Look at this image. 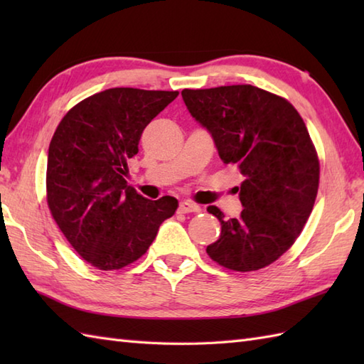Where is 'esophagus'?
Returning a JSON list of instances; mask_svg holds the SVG:
<instances>
[{
	"label": "esophagus",
	"instance_id": "obj_1",
	"mask_svg": "<svg viewBox=\"0 0 364 364\" xmlns=\"http://www.w3.org/2000/svg\"><path fill=\"white\" fill-rule=\"evenodd\" d=\"M178 211L180 213H200L202 211V206L197 205V203H192L189 202V200H183V202L180 203V206H178Z\"/></svg>",
	"mask_w": 364,
	"mask_h": 364
}]
</instances>
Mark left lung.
Listing matches in <instances>:
<instances>
[{
	"label": "left lung",
	"instance_id": "1",
	"mask_svg": "<svg viewBox=\"0 0 364 364\" xmlns=\"http://www.w3.org/2000/svg\"><path fill=\"white\" fill-rule=\"evenodd\" d=\"M181 95L220 159L244 175L237 219L208 206L222 231L206 253L237 272L272 264L296 242L318 196L319 159L305 122L288 100L250 84L184 89Z\"/></svg>",
	"mask_w": 364,
	"mask_h": 364
}]
</instances>
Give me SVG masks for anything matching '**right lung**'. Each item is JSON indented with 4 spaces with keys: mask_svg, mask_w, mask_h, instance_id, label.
<instances>
[{
    "mask_svg": "<svg viewBox=\"0 0 364 364\" xmlns=\"http://www.w3.org/2000/svg\"><path fill=\"white\" fill-rule=\"evenodd\" d=\"M176 97V90L107 89L73 106L54 131L46 202L67 241L100 270L141 258L176 211V198L149 200L125 180L142 131Z\"/></svg>",
    "mask_w": 364,
    "mask_h": 364,
    "instance_id": "1",
    "label": "right lung"
}]
</instances>
